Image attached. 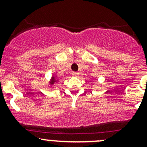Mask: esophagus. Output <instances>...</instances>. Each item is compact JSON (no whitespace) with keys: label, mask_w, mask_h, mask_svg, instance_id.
Returning a JSON list of instances; mask_svg holds the SVG:
<instances>
[{"label":"esophagus","mask_w":147,"mask_h":147,"mask_svg":"<svg viewBox=\"0 0 147 147\" xmlns=\"http://www.w3.org/2000/svg\"><path fill=\"white\" fill-rule=\"evenodd\" d=\"M72 75H73V76H78V75H79V73H78V72H72Z\"/></svg>","instance_id":"34e87169"}]
</instances>
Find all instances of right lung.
Listing matches in <instances>:
<instances>
[{
	"instance_id": "1",
	"label": "right lung",
	"mask_w": 147,
	"mask_h": 147,
	"mask_svg": "<svg viewBox=\"0 0 147 147\" xmlns=\"http://www.w3.org/2000/svg\"><path fill=\"white\" fill-rule=\"evenodd\" d=\"M58 82V81H57V80L55 79V77H53V78H52V80H51V82H50V84H53L55 82Z\"/></svg>"
}]
</instances>
